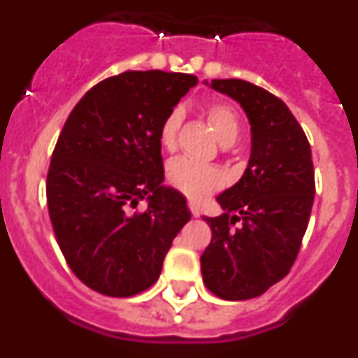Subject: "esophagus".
I'll return each mask as SVG.
<instances>
[{"label": "esophagus", "instance_id": "obj_1", "mask_svg": "<svg viewBox=\"0 0 358 358\" xmlns=\"http://www.w3.org/2000/svg\"><path fill=\"white\" fill-rule=\"evenodd\" d=\"M188 208H189V211H192V217H195V218L201 217V210H199V206L195 204V202H189Z\"/></svg>", "mask_w": 358, "mask_h": 358}]
</instances>
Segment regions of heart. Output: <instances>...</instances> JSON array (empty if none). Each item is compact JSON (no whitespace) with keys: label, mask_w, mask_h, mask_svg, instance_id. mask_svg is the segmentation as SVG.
<instances>
[{"label":"heart","mask_w":358,"mask_h":358,"mask_svg":"<svg viewBox=\"0 0 358 358\" xmlns=\"http://www.w3.org/2000/svg\"><path fill=\"white\" fill-rule=\"evenodd\" d=\"M182 107H173L169 115L164 116L159 129V143L166 150H173L177 145V134L182 123ZM208 120L222 145H233L240 134V123L235 110L231 107L215 103L208 109ZM166 181L172 188L179 189L192 201H202L222 186V173L213 166L197 163V161L177 157L169 164Z\"/></svg>","instance_id":"1"}]
</instances>
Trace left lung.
I'll return each instance as SVG.
<instances>
[{"instance_id": "1", "label": "left lung", "mask_w": 358, "mask_h": 358, "mask_svg": "<svg viewBox=\"0 0 358 358\" xmlns=\"http://www.w3.org/2000/svg\"><path fill=\"white\" fill-rule=\"evenodd\" d=\"M204 84L236 100L251 123L248 169L217 197L224 213L204 217L211 242L201 256L208 290L242 301L262 296L296 262L315 195L312 150L301 125L273 93L240 78Z\"/></svg>"}]
</instances>
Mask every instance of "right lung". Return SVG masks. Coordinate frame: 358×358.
Here are the masks:
<instances>
[{"instance_id": "1", "label": "right lung", "mask_w": 358, "mask_h": 358, "mask_svg": "<svg viewBox=\"0 0 358 358\" xmlns=\"http://www.w3.org/2000/svg\"><path fill=\"white\" fill-rule=\"evenodd\" d=\"M197 82L157 69L106 78L80 98L57 140L46 181L53 231L75 276L103 296L154 285L192 218L181 192L163 185L159 129ZM141 198L148 210L131 214Z\"/></svg>"}]
</instances>
